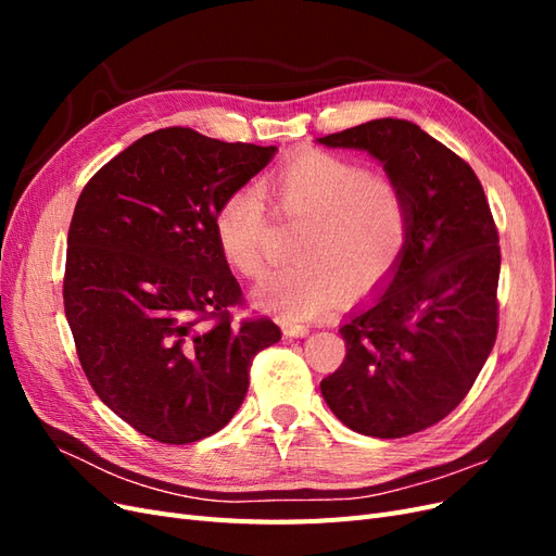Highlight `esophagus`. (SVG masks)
I'll list each match as a JSON object with an SVG mask.
<instances>
[{"label":"esophagus","mask_w":556,"mask_h":556,"mask_svg":"<svg viewBox=\"0 0 556 556\" xmlns=\"http://www.w3.org/2000/svg\"><path fill=\"white\" fill-rule=\"evenodd\" d=\"M282 331H285V336H290V339H304V336L311 333V327L299 325V323H285Z\"/></svg>","instance_id":"34e87169"}]
</instances>
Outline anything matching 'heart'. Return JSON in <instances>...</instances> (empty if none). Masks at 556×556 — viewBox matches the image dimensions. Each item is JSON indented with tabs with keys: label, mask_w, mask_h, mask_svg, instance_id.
I'll return each mask as SVG.
<instances>
[{
	"label": "heart",
	"mask_w": 556,
	"mask_h": 556,
	"mask_svg": "<svg viewBox=\"0 0 556 556\" xmlns=\"http://www.w3.org/2000/svg\"><path fill=\"white\" fill-rule=\"evenodd\" d=\"M278 213L304 220L294 264L271 274L257 301L288 319L327 311L339 290L364 296L378 290L401 264L410 241V208L399 185L348 157L308 150L262 182ZM217 248L231 268L260 278L266 268V204L255 185L225 197L215 211Z\"/></svg>",
	"instance_id": "obj_1"
}]
</instances>
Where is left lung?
Returning a JSON list of instances; mask_svg holds the SVG:
<instances>
[{"mask_svg":"<svg viewBox=\"0 0 556 556\" xmlns=\"http://www.w3.org/2000/svg\"><path fill=\"white\" fill-rule=\"evenodd\" d=\"M382 162L410 208V241L384 290L339 329L345 359L319 382L345 427L403 439L473 387L498 329L501 248L476 172L415 123L380 117L317 139Z\"/></svg>","mask_w":556,"mask_h":556,"instance_id":"8db88e82","label":"left lung"}]
</instances>
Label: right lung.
Returning <instances> with one entry per match:
<instances>
[{"label": "right lung", "instance_id": "obj_1", "mask_svg": "<svg viewBox=\"0 0 556 556\" xmlns=\"http://www.w3.org/2000/svg\"><path fill=\"white\" fill-rule=\"evenodd\" d=\"M276 150L157 129L76 201L66 323L97 396L148 439L185 445L220 431L245 399L252 357L280 341L268 317L231 323L243 292L213 231L217 206Z\"/></svg>", "mask_w": 556, "mask_h": 556}]
</instances>
